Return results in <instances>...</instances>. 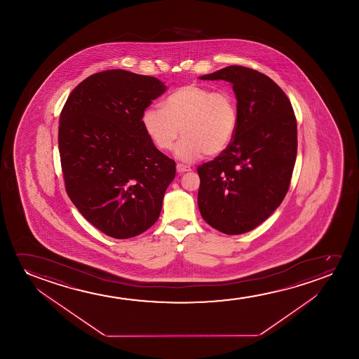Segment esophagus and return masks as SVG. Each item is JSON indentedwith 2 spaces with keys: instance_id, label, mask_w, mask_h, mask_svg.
I'll return each instance as SVG.
<instances>
[{
  "instance_id": "obj_1",
  "label": "esophagus",
  "mask_w": 359,
  "mask_h": 359,
  "mask_svg": "<svg viewBox=\"0 0 359 359\" xmlns=\"http://www.w3.org/2000/svg\"><path fill=\"white\" fill-rule=\"evenodd\" d=\"M190 170H191V168L187 167V165H184V164H177V172H179V174L190 172Z\"/></svg>"
}]
</instances>
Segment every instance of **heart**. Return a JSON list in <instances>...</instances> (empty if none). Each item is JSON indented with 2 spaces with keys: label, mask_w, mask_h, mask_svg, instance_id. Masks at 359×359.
Returning <instances> with one entry per match:
<instances>
[{
  "label": "heart",
  "mask_w": 359,
  "mask_h": 359,
  "mask_svg": "<svg viewBox=\"0 0 359 359\" xmlns=\"http://www.w3.org/2000/svg\"><path fill=\"white\" fill-rule=\"evenodd\" d=\"M162 109L147 108L141 123L153 146L168 152L182 131L175 156L191 162L202 153L215 157L229 147L236 135L239 110L229 90L213 92L200 84L182 86L163 100Z\"/></svg>",
  "instance_id": "heart-1"
}]
</instances>
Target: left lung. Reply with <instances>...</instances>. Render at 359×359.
I'll use <instances>...</instances> for the list:
<instances>
[{
	"label": "left lung",
	"mask_w": 359,
	"mask_h": 359,
	"mask_svg": "<svg viewBox=\"0 0 359 359\" xmlns=\"http://www.w3.org/2000/svg\"><path fill=\"white\" fill-rule=\"evenodd\" d=\"M233 86L239 110L229 147L197 167L202 218L229 236L260 226L290 189L297 158V120L290 99L256 69L228 66L201 76Z\"/></svg>",
	"instance_id": "obj_1"
}]
</instances>
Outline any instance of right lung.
<instances>
[{
    "instance_id": "right-lung-1",
    "label": "right lung",
    "mask_w": 359,
    "mask_h": 359,
    "mask_svg": "<svg viewBox=\"0 0 359 359\" xmlns=\"http://www.w3.org/2000/svg\"><path fill=\"white\" fill-rule=\"evenodd\" d=\"M162 81L123 69L92 74L60 114L65 187L87 221L115 239L138 236L157 222L175 162L153 146L141 123Z\"/></svg>"
}]
</instances>
